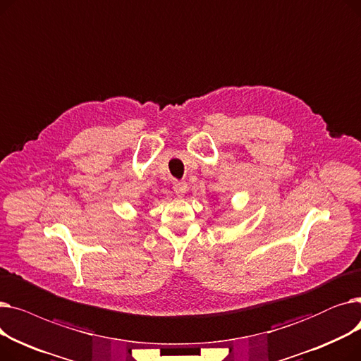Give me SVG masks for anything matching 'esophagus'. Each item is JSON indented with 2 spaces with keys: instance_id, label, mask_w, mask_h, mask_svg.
Listing matches in <instances>:
<instances>
[{
  "instance_id": "obj_1",
  "label": "esophagus",
  "mask_w": 361,
  "mask_h": 361,
  "mask_svg": "<svg viewBox=\"0 0 361 361\" xmlns=\"http://www.w3.org/2000/svg\"><path fill=\"white\" fill-rule=\"evenodd\" d=\"M173 188H174V193H176L177 196H184L188 187H187V183H185V181H176V183L173 184Z\"/></svg>"
}]
</instances>
